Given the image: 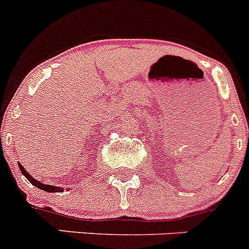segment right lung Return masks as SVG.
<instances>
[{"instance_id":"add662e5","label":"right lung","mask_w":249,"mask_h":249,"mask_svg":"<svg viewBox=\"0 0 249 249\" xmlns=\"http://www.w3.org/2000/svg\"><path fill=\"white\" fill-rule=\"evenodd\" d=\"M18 167H19V169H21L22 175L25 176V177L27 178V179L31 182V183L34 184V186H36L37 188H39V190L46 191V192H62V191H63L62 187H57V186H52V184L41 183V182H39V181L35 179V178L30 175V173H27V171H26V169L23 168V167H22V164L18 163Z\"/></svg>"}]
</instances>
